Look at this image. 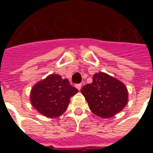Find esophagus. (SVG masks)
<instances>
[{
	"instance_id": "obj_1",
	"label": "esophagus",
	"mask_w": 153,
	"mask_h": 153,
	"mask_svg": "<svg viewBox=\"0 0 153 153\" xmlns=\"http://www.w3.org/2000/svg\"><path fill=\"white\" fill-rule=\"evenodd\" d=\"M75 87L77 88V89L80 90L81 89V87H82V84H81V83H79V84H76V85H75Z\"/></svg>"
}]
</instances>
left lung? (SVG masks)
Segmentation results:
<instances>
[{"label": "left lung", "mask_w": 153, "mask_h": 153, "mask_svg": "<svg viewBox=\"0 0 153 153\" xmlns=\"http://www.w3.org/2000/svg\"><path fill=\"white\" fill-rule=\"evenodd\" d=\"M90 110L102 118H111L128 103V90L123 83L103 72L96 73L93 83L81 89Z\"/></svg>", "instance_id": "obj_1"}]
</instances>
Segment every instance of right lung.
Here are the masks:
<instances>
[{
	"label": "right lung",
	"instance_id": "obj_1",
	"mask_svg": "<svg viewBox=\"0 0 153 153\" xmlns=\"http://www.w3.org/2000/svg\"><path fill=\"white\" fill-rule=\"evenodd\" d=\"M78 93L67 79L59 74H50L33 87L30 101L33 106L42 115L56 118L63 114L70 102V97Z\"/></svg>",
	"mask_w": 153,
	"mask_h": 153
}]
</instances>
